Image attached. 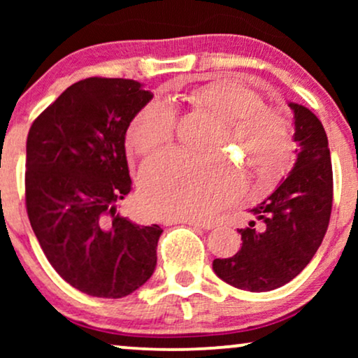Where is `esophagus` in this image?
I'll return each mask as SVG.
<instances>
[{
    "label": "esophagus",
    "mask_w": 358,
    "mask_h": 358,
    "mask_svg": "<svg viewBox=\"0 0 358 358\" xmlns=\"http://www.w3.org/2000/svg\"><path fill=\"white\" fill-rule=\"evenodd\" d=\"M178 223L192 224V227H199V228H205V229L212 228L208 223L200 222V220H194V218H176V217H169V218H164V220H163V224H166V227H169V224H178Z\"/></svg>",
    "instance_id": "obj_1"
}]
</instances>
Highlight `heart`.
Wrapping results in <instances>:
<instances>
[{
    "label": "heart",
    "instance_id": "b5f03b06",
    "mask_svg": "<svg viewBox=\"0 0 358 358\" xmlns=\"http://www.w3.org/2000/svg\"><path fill=\"white\" fill-rule=\"evenodd\" d=\"M189 101L220 122L213 151L239 150L259 178H275L292 146L290 122L282 110L264 106L262 96L233 80L215 81L189 91ZM176 112L166 101L141 107L130 122L127 145L138 155H153L174 135ZM243 178L229 158H194L166 151L141 173V202L158 217L205 218L234 202Z\"/></svg>",
    "mask_w": 358,
    "mask_h": 358
}]
</instances>
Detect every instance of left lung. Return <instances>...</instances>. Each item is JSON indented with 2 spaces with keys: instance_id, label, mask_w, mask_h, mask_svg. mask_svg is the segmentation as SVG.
Returning a JSON list of instances; mask_svg holds the SVG:
<instances>
[{
  "instance_id": "1",
  "label": "left lung",
  "mask_w": 358,
  "mask_h": 358,
  "mask_svg": "<svg viewBox=\"0 0 358 358\" xmlns=\"http://www.w3.org/2000/svg\"><path fill=\"white\" fill-rule=\"evenodd\" d=\"M298 143L290 174L268 197L249 210L254 220L241 233L233 257L215 259L223 282L248 292L285 285L305 268L321 246L332 208V166L327 135L305 106L288 102Z\"/></svg>"
}]
</instances>
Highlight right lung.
Listing matches in <instances>:
<instances>
[{
  "label": "right lung",
  "mask_w": 358,
  "mask_h": 358,
  "mask_svg": "<svg viewBox=\"0 0 358 358\" xmlns=\"http://www.w3.org/2000/svg\"><path fill=\"white\" fill-rule=\"evenodd\" d=\"M151 99L138 81L86 78L29 130V222L58 275L86 295L127 296L155 272L163 229L117 213L131 189L127 129Z\"/></svg>",
  "instance_id": "right-lung-1"
}]
</instances>
